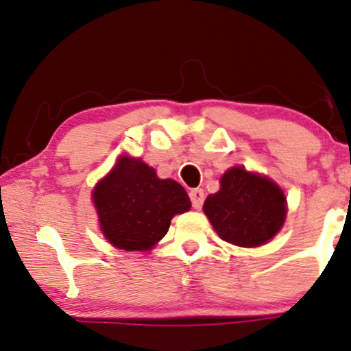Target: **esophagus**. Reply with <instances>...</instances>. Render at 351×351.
I'll use <instances>...</instances> for the list:
<instances>
[{
  "mask_svg": "<svg viewBox=\"0 0 351 351\" xmlns=\"http://www.w3.org/2000/svg\"><path fill=\"white\" fill-rule=\"evenodd\" d=\"M189 197H191V204H193L194 208H201L202 202H204V189H201V188L191 189Z\"/></svg>",
  "mask_w": 351,
  "mask_h": 351,
  "instance_id": "obj_1",
  "label": "esophagus"
}]
</instances>
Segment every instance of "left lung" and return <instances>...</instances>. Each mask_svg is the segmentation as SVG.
I'll return each instance as SVG.
<instances>
[{
  "label": "left lung",
  "mask_w": 351,
  "mask_h": 351,
  "mask_svg": "<svg viewBox=\"0 0 351 351\" xmlns=\"http://www.w3.org/2000/svg\"><path fill=\"white\" fill-rule=\"evenodd\" d=\"M219 193L204 202V212L225 241L254 247L280 232L287 199L274 181L234 167L221 176Z\"/></svg>",
  "instance_id": "8db88e82"
}]
</instances>
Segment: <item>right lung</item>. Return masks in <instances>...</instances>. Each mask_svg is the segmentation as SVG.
I'll use <instances>...</instances> for the list:
<instances>
[{
  "instance_id": "obj_1",
  "label": "right lung",
  "mask_w": 351,
  "mask_h": 351,
  "mask_svg": "<svg viewBox=\"0 0 351 351\" xmlns=\"http://www.w3.org/2000/svg\"><path fill=\"white\" fill-rule=\"evenodd\" d=\"M94 204L106 239L126 251L150 250L167 234L173 215L191 208L183 186L128 157L97 184Z\"/></svg>"
}]
</instances>
